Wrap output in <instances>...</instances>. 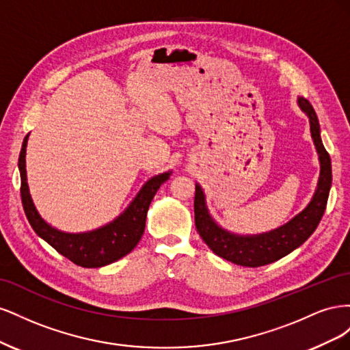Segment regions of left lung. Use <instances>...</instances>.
Here are the masks:
<instances>
[{"label": "left lung", "mask_w": 350, "mask_h": 350, "mask_svg": "<svg viewBox=\"0 0 350 350\" xmlns=\"http://www.w3.org/2000/svg\"><path fill=\"white\" fill-rule=\"evenodd\" d=\"M298 107L308 116L311 137L320 161V176L311 201L298 215L276 229L257 235H241L221 228L210 215L206 194L197 183L194 197L196 228L201 239L216 256L243 267L266 266L301 247L319 226L332 188V161L323 146L320 122L311 103L298 96Z\"/></svg>", "instance_id": "1"}]
</instances>
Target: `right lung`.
<instances>
[{
  "label": "right lung",
  "mask_w": 350,
  "mask_h": 350,
  "mask_svg": "<svg viewBox=\"0 0 350 350\" xmlns=\"http://www.w3.org/2000/svg\"><path fill=\"white\" fill-rule=\"evenodd\" d=\"M27 140L29 134L25 137L22 150H20L18 156V171L20 179H22L20 194H22V203L26 217L36 234L46 241L52 248H55L61 256L67 257L70 261L77 264V266L86 269L108 266V264L131 252L144 234L147 210H149L154 194L161 188V185L167 181L172 172L167 171L159 174L152 176L149 181H146L140 188V191L131 200V203L109 224L93 230L72 234V232L59 230L49 225L36 210L27 184Z\"/></svg>",
  "instance_id": "obj_1"
}]
</instances>
